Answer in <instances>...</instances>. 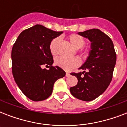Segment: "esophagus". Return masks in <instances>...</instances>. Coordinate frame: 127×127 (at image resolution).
Here are the masks:
<instances>
[{
	"label": "esophagus",
	"mask_w": 127,
	"mask_h": 127,
	"mask_svg": "<svg viewBox=\"0 0 127 127\" xmlns=\"http://www.w3.org/2000/svg\"><path fill=\"white\" fill-rule=\"evenodd\" d=\"M70 76V73L69 72H66V77H68V76Z\"/></svg>",
	"instance_id": "esophagus-1"
}]
</instances>
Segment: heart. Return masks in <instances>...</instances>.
<instances>
[{"label": "heart", "instance_id": "1", "mask_svg": "<svg viewBox=\"0 0 127 127\" xmlns=\"http://www.w3.org/2000/svg\"><path fill=\"white\" fill-rule=\"evenodd\" d=\"M68 39L70 43L74 48L76 49H80L84 46L85 43V40L83 37L80 36L78 34H72L68 36ZM59 37H56L52 40L50 43L49 49L50 51L53 55L56 54L57 47L59 43ZM55 64L58 66L63 69L69 71L74 68L77 67L80 64V61L77 58H64L58 57L55 59Z\"/></svg>", "mask_w": 127, "mask_h": 127}]
</instances>
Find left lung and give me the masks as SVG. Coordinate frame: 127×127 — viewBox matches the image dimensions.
<instances>
[{"label":"left lung","instance_id":"left-lung-1","mask_svg":"<svg viewBox=\"0 0 127 127\" xmlns=\"http://www.w3.org/2000/svg\"><path fill=\"white\" fill-rule=\"evenodd\" d=\"M78 34L90 41V50L86 61L79 68L84 71L72 73L78 78V84L70 91L76 98L90 101L102 94L110 84L116 64V53L111 39L99 29H91Z\"/></svg>","mask_w":127,"mask_h":127}]
</instances>
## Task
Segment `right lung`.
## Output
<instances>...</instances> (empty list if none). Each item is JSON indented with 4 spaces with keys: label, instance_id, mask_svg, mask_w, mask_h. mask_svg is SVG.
Masks as SVG:
<instances>
[{
    "label": "right lung",
    "instance_id": "right-lung-1",
    "mask_svg": "<svg viewBox=\"0 0 127 127\" xmlns=\"http://www.w3.org/2000/svg\"><path fill=\"white\" fill-rule=\"evenodd\" d=\"M63 33L37 24L22 32L13 45V76L19 88L31 100L47 99L56 80L65 76L62 68L52 66L53 59L49 49L52 40ZM43 65H50V68L42 69Z\"/></svg>",
    "mask_w": 127,
    "mask_h": 127
}]
</instances>
